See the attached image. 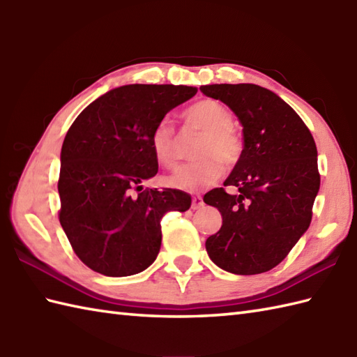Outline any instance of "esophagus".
<instances>
[{"instance_id": "34e87169", "label": "esophagus", "mask_w": 357, "mask_h": 357, "mask_svg": "<svg viewBox=\"0 0 357 357\" xmlns=\"http://www.w3.org/2000/svg\"><path fill=\"white\" fill-rule=\"evenodd\" d=\"M202 206H204V201H202L201 196H193V198H192V208L199 210Z\"/></svg>"}]
</instances>
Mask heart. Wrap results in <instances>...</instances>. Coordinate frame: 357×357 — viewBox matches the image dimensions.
<instances>
[{
    "label": "heart",
    "mask_w": 357,
    "mask_h": 357,
    "mask_svg": "<svg viewBox=\"0 0 357 357\" xmlns=\"http://www.w3.org/2000/svg\"><path fill=\"white\" fill-rule=\"evenodd\" d=\"M190 126L204 132L196 155L201 159L181 165L165 183L185 192L215 184L221 178L225 162H234L241 155V144L233 128V115L224 104L215 100H202L190 105L184 113ZM150 147L156 161L164 167H173L178 161V138L167 121L156 124L150 135Z\"/></svg>",
    "instance_id": "obj_1"
}]
</instances>
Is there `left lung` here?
Here are the masks:
<instances>
[{
  "label": "left lung",
  "instance_id": "8db88e82",
  "mask_svg": "<svg viewBox=\"0 0 357 357\" xmlns=\"http://www.w3.org/2000/svg\"><path fill=\"white\" fill-rule=\"evenodd\" d=\"M201 92L238 116L244 149L224 185L204 202L221 211L222 227L206 241L219 268L257 275L285 259L312 222L319 192L317 150L312 133L290 105L256 84H208Z\"/></svg>",
  "mask_w": 357,
  "mask_h": 357
}]
</instances>
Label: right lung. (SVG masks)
Returning <instances> with one entry per match:
<instances>
[{"label":"right lung","mask_w":357,"mask_h":357,"mask_svg":"<svg viewBox=\"0 0 357 357\" xmlns=\"http://www.w3.org/2000/svg\"><path fill=\"white\" fill-rule=\"evenodd\" d=\"M196 92L192 86H121L73 121L61 149L59 222L89 268L113 278L144 271L161 248L165 211L190 208L187 193L142 183L158 173L150 147L155 126Z\"/></svg>","instance_id":"add662e5"}]
</instances>
